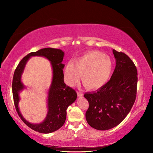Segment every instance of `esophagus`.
I'll list each match as a JSON object with an SVG mask.
<instances>
[{"label": "esophagus", "instance_id": "esophagus-1", "mask_svg": "<svg viewBox=\"0 0 153 153\" xmlns=\"http://www.w3.org/2000/svg\"><path fill=\"white\" fill-rule=\"evenodd\" d=\"M77 95H78V97H79V98H81V97L83 96V94L79 92H77Z\"/></svg>", "mask_w": 153, "mask_h": 153}]
</instances>
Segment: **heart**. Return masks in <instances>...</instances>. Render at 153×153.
I'll use <instances>...</instances> for the list:
<instances>
[{
    "mask_svg": "<svg viewBox=\"0 0 153 153\" xmlns=\"http://www.w3.org/2000/svg\"><path fill=\"white\" fill-rule=\"evenodd\" d=\"M113 62L108 55L98 51H91L68 63L64 69L67 84L73 86L80 79L87 89L96 91L109 80L113 71Z\"/></svg>",
    "mask_w": 153,
    "mask_h": 153,
    "instance_id": "obj_1",
    "label": "heart"
}]
</instances>
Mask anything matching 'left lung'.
I'll return each mask as SVG.
<instances>
[{
    "mask_svg": "<svg viewBox=\"0 0 153 153\" xmlns=\"http://www.w3.org/2000/svg\"><path fill=\"white\" fill-rule=\"evenodd\" d=\"M116 62L110 80L101 89L86 92L89 103L85 118L98 130H108L121 123L130 112L137 94V70L127 55L114 49Z\"/></svg>",
    "mask_w": 153,
    "mask_h": 153,
    "instance_id": "1",
    "label": "left lung"
}]
</instances>
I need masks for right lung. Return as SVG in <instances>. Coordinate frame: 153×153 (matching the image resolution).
<instances>
[{"label":"right lung","instance_id":"right-lung-1","mask_svg":"<svg viewBox=\"0 0 153 153\" xmlns=\"http://www.w3.org/2000/svg\"><path fill=\"white\" fill-rule=\"evenodd\" d=\"M64 53L57 48H45L37 52H31L22 59L14 73L12 90L14 103L17 113L21 119L29 128L42 133H50L61 128L66 119V110L75 102L77 98L76 91L67 86L64 82L62 63ZM39 56L47 58L51 62L53 69V80L48 91L47 116L43 122L38 124L29 123L22 116L19 111L18 103L20 100L19 92L26 88L21 82V75L26 62L31 56Z\"/></svg>","mask_w":153,"mask_h":153}]
</instances>
